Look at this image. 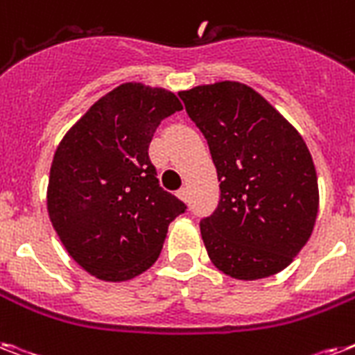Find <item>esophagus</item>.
Instances as JSON below:
<instances>
[{
  "mask_svg": "<svg viewBox=\"0 0 355 355\" xmlns=\"http://www.w3.org/2000/svg\"><path fill=\"white\" fill-rule=\"evenodd\" d=\"M177 197L182 200V202H187V198H189V189L187 187H182V189H178Z\"/></svg>",
  "mask_w": 355,
  "mask_h": 355,
  "instance_id": "34e87169",
  "label": "esophagus"
}]
</instances>
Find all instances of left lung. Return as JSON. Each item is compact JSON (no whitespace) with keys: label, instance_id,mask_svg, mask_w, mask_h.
<instances>
[{"label":"left lung","instance_id":"left-lung-1","mask_svg":"<svg viewBox=\"0 0 355 355\" xmlns=\"http://www.w3.org/2000/svg\"><path fill=\"white\" fill-rule=\"evenodd\" d=\"M178 96L206 137L220 180L217 209L200 220L209 261L241 281L282 272L318 218V173L306 142L246 83L224 80Z\"/></svg>","mask_w":355,"mask_h":355}]
</instances>
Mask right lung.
<instances>
[{
	"instance_id": "obj_1",
	"label": "right lung",
	"mask_w": 355,
	"mask_h": 355,
	"mask_svg": "<svg viewBox=\"0 0 355 355\" xmlns=\"http://www.w3.org/2000/svg\"><path fill=\"white\" fill-rule=\"evenodd\" d=\"M175 93L138 82L94 102L58 144L47 186L49 218L67 253L105 282L155 264L171 220L186 206L158 186L148 149Z\"/></svg>"
}]
</instances>
